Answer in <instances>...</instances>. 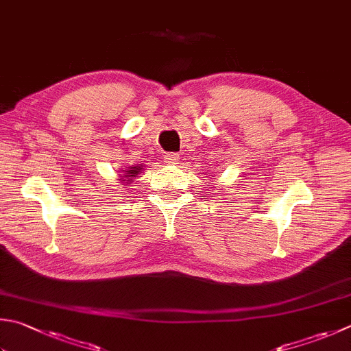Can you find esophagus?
Listing matches in <instances>:
<instances>
[{
  "instance_id": "34e87169",
  "label": "esophagus",
  "mask_w": 351,
  "mask_h": 351,
  "mask_svg": "<svg viewBox=\"0 0 351 351\" xmlns=\"http://www.w3.org/2000/svg\"><path fill=\"white\" fill-rule=\"evenodd\" d=\"M178 158H180V156H178L177 153H168L167 156H165V163H167V165H176L178 162Z\"/></svg>"
}]
</instances>
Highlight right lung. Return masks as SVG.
<instances>
[{
    "mask_svg": "<svg viewBox=\"0 0 351 351\" xmlns=\"http://www.w3.org/2000/svg\"><path fill=\"white\" fill-rule=\"evenodd\" d=\"M142 165L141 167H130V169H127L125 171V174L123 176H121V178H117V180H121V182H123V183H130V182H133L134 180V177H137L138 174H141V171H142Z\"/></svg>",
    "mask_w": 351,
    "mask_h": 351,
    "instance_id": "right-lung-1",
    "label": "right lung"
}]
</instances>
